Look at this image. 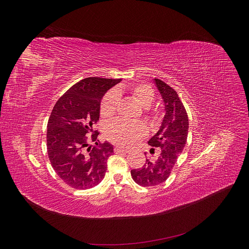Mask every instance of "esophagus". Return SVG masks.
Instances as JSON below:
<instances>
[{
    "label": "esophagus",
    "mask_w": 249,
    "mask_h": 249,
    "mask_svg": "<svg viewBox=\"0 0 249 249\" xmlns=\"http://www.w3.org/2000/svg\"><path fill=\"white\" fill-rule=\"evenodd\" d=\"M114 150H115V153H127V152H129V150H127L124 147H123V146H115Z\"/></svg>",
    "instance_id": "esophagus-1"
}]
</instances>
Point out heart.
<instances>
[{"label": "heart", "instance_id": "heart-1", "mask_svg": "<svg viewBox=\"0 0 249 249\" xmlns=\"http://www.w3.org/2000/svg\"><path fill=\"white\" fill-rule=\"evenodd\" d=\"M130 93L137 103L144 109H148L155 100V92L152 87L145 84H138L130 88ZM119 105V96L116 91H110L104 96L101 103V115L104 118H111L116 114ZM107 137L119 145H133L140 137L146 134V127L141 123L127 122L118 119L111 123L106 130Z\"/></svg>", "mask_w": 249, "mask_h": 249}]
</instances>
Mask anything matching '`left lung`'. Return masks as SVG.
<instances>
[{"mask_svg":"<svg viewBox=\"0 0 249 249\" xmlns=\"http://www.w3.org/2000/svg\"><path fill=\"white\" fill-rule=\"evenodd\" d=\"M154 83L161 94L165 114L159 130L148 141L150 146L158 148L157 156L147 159L141 168L131 170L135 183L143 187L159 185L168 178L186 145L189 127L187 112L176 90L159 79H154ZM149 152L154 154L155 148Z\"/></svg>","mask_w":249,"mask_h":249,"instance_id":"1","label":"left lung"}]
</instances>
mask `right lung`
I'll use <instances>...</instances> for the list:
<instances>
[{"label": "right lung", "instance_id": "add662e5", "mask_svg": "<svg viewBox=\"0 0 249 249\" xmlns=\"http://www.w3.org/2000/svg\"><path fill=\"white\" fill-rule=\"evenodd\" d=\"M120 81L96 77L81 80L53 108L47 131L49 159L59 178L74 189H90L106 175L107 160L114 148L108 141L95 142L91 147L87 135L94 134L103 96ZM97 135H92V141Z\"/></svg>", "mask_w": 249, "mask_h": 249}]
</instances>
